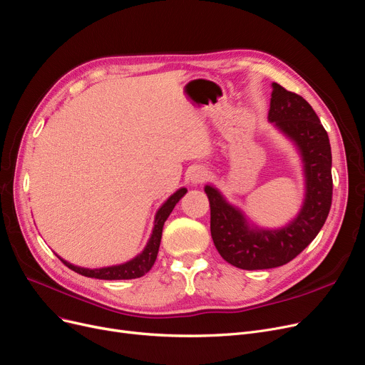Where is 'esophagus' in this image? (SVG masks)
Wrapping results in <instances>:
<instances>
[{"label":"esophagus","mask_w":365,"mask_h":365,"mask_svg":"<svg viewBox=\"0 0 365 365\" xmlns=\"http://www.w3.org/2000/svg\"><path fill=\"white\" fill-rule=\"evenodd\" d=\"M207 179H209V171L202 168V167L194 168L192 173H191V176H189V180H191L192 185H201Z\"/></svg>","instance_id":"34e87169"}]
</instances>
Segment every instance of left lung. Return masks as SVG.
Returning <instances> with one entry per match:
<instances>
[{
    "instance_id": "1",
    "label": "left lung",
    "mask_w": 365,
    "mask_h": 365,
    "mask_svg": "<svg viewBox=\"0 0 365 365\" xmlns=\"http://www.w3.org/2000/svg\"><path fill=\"white\" fill-rule=\"evenodd\" d=\"M268 120L291 138L304 167L306 197L294 220L279 230L250 227L243 212L227 202L216 187H204L210 201L213 243L227 262L243 270L288 264L324 227L331 209L332 176L329 138L318 115L299 95L273 83Z\"/></svg>"
}]
</instances>
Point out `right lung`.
<instances>
[{
  "label": "right lung",
  "instance_id": "obj_1",
  "mask_svg": "<svg viewBox=\"0 0 365 365\" xmlns=\"http://www.w3.org/2000/svg\"><path fill=\"white\" fill-rule=\"evenodd\" d=\"M186 191H187L186 187H180L179 191L174 192L161 205L160 210L156 212L155 225H153V231H152L150 239H149L145 250L138 253V255L134 259L125 262V264H119V265L93 268V270H91V268L73 265V264L62 259L61 257H58V258L62 262H64L70 268V270H73L78 274H82V276H86V277H95V279H103V280H123V279H137V277L145 276L153 267L155 259L158 257V250H160V245H161L164 222L167 220V217L173 212L174 205H176L179 202V200L186 194Z\"/></svg>",
  "mask_w": 365,
  "mask_h": 365
}]
</instances>
